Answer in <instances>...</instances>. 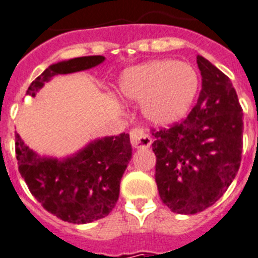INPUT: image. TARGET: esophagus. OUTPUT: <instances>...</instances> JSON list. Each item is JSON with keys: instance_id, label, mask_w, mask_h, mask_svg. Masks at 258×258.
Here are the masks:
<instances>
[{"instance_id": "34e87169", "label": "esophagus", "mask_w": 258, "mask_h": 258, "mask_svg": "<svg viewBox=\"0 0 258 258\" xmlns=\"http://www.w3.org/2000/svg\"><path fill=\"white\" fill-rule=\"evenodd\" d=\"M130 138H131V144L135 149H144V148H149L152 145L153 140L149 135L145 134L144 130L135 128L130 132Z\"/></svg>"}]
</instances>
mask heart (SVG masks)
Instances as JSON below:
<instances>
[{"mask_svg":"<svg viewBox=\"0 0 258 258\" xmlns=\"http://www.w3.org/2000/svg\"><path fill=\"white\" fill-rule=\"evenodd\" d=\"M198 87L194 68L176 60H155L127 68L118 82L120 96L130 101H143L144 118L158 127L169 126L184 117Z\"/></svg>","mask_w":258,"mask_h":258,"instance_id":"1","label":"heart"}]
</instances>
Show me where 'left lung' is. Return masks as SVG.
Returning <instances> with one entry per match:
<instances>
[{"label": "left lung", "instance_id": "8db88e82", "mask_svg": "<svg viewBox=\"0 0 258 258\" xmlns=\"http://www.w3.org/2000/svg\"><path fill=\"white\" fill-rule=\"evenodd\" d=\"M197 64L202 76L197 105L181 123L153 132L159 197L181 215L219 201L242 161L243 113L233 83L201 55Z\"/></svg>", "mask_w": 258, "mask_h": 258}]
</instances>
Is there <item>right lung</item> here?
Instances as JSON below:
<instances>
[{
    "mask_svg": "<svg viewBox=\"0 0 258 258\" xmlns=\"http://www.w3.org/2000/svg\"><path fill=\"white\" fill-rule=\"evenodd\" d=\"M104 60L95 55L55 62L31 83L27 95L36 96L57 74L91 69ZM15 152L19 172L32 196L46 211L72 224H89L112 212L119 197L120 178L132 157L130 135L124 132L90 141L61 159L39 155L16 134Z\"/></svg>",
    "mask_w": 258,
    "mask_h": 258,
    "instance_id": "obj_1",
    "label": "right lung"
}]
</instances>
